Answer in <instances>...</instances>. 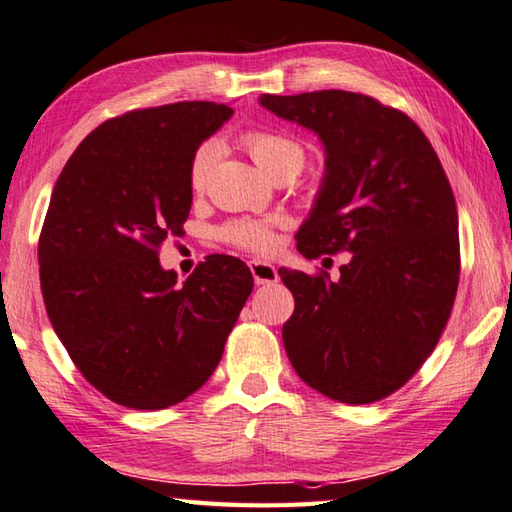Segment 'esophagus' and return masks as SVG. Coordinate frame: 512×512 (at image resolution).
I'll use <instances>...</instances> for the list:
<instances>
[{"label": "esophagus", "mask_w": 512, "mask_h": 512, "mask_svg": "<svg viewBox=\"0 0 512 512\" xmlns=\"http://www.w3.org/2000/svg\"><path fill=\"white\" fill-rule=\"evenodd\" d=\"M248 266H250V273H253L255 284H273L279 279L277 268L273 264L262 262V259H253Z\"/></svg>", "instance_id": "esophagus-1"}]
</instances>
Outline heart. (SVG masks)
<instances>
[{
	"label": "heart",
	"instance_id": "heart-1",
	"mask_svg": "<svg viewBox=\"0 0 512 512\" xmlns=\"http://www.w3.org/2000/svg\"><path fill=\"white\" fill-rule=\"evenodd\" d=\"M242 146L246 153L253 157V162L264 170L266 175L277 177L282 173H299L304 168V148L290 137L279 133H270V130H248L242 135ZM217 148L215 144H204L195 150L193 159H190L188 168V184L193 193H202L208 184L210 168L215 164ZM279 222L275 217H242L230 219L217 235L222 242L237 246L250 253H268L275 244V226Z\"/></svg>",
	"mask_w": 512,
	"mask_h": 512
}]
</instances>
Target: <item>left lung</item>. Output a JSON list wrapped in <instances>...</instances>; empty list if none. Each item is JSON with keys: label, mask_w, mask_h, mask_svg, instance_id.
I'll list each match as a JSON object with an SVG mask.
<instances>
[{"label": "left lung", "mask_w": 512, "mask_h": 512, "mask_svg": "<svg viewBox=\"0 0 512 512\" xmlns=\"http://www.w3.org/2000/svg\"><path fill=\"white\" fill-rule=\"evenodd\" d=\"M326 148L315 206L297 233L306 259L350 253L333 282L279 268L295 297L282 328L304 382L342 404H373L413 377L442 337L459 284L453 188L402 110L348 90L262 95Z\"/></svg>", "instance_id": "1"}]
</instances>
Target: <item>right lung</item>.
Masks as SVG:
<instances>
[{"label":"right lung","mask_w":512,"mask_h":512,"mask_svg":"<svg viewBox=\"0 0 512 512\" xmlns=\"http://www.w3.org/2000/svg\"><path fill=\"white\" fill-rule=\"evenodd\" d=\"M230 115L177 102L108 119L53 188L37 250L46 313L79 373L119 406L162 410L202 388L253 293L237 257L208 255L182 286L159 266L193 204L190 159Z\"/></svg>","instance_id":"right-lung-1"}]
</instances>
